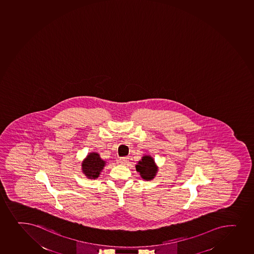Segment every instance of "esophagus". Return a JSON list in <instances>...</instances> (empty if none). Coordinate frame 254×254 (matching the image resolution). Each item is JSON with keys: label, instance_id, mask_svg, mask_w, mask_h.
<instances>
[{"label": "esophagus", "instance_id": "34e87169", "mask_svg": "<svg viewBox=\"0 0 254 254\" xmlns=\"http://www.w3.org/2000/svg\"><path fill=\"white\" fill-rule=\"evenodd\" d=\"M128 158L127 157L121 158L120 159V163L121 165H126V164L128 163Z\"/></svg>", "mask_w": 254, "mask_h": 254}]
</instances>
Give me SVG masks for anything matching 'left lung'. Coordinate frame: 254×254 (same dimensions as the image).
I'll use <instances>...</instances> for the list:
<instances>
[{"instance_id": "8db88e82", "label": "left lung", "mask_w": 254, "mask_h": 254, "mask_svg": "<svg viewBox=\"0 0 254 254\" xmlns=\"http://www.w3.org/2000/svg\"><path fill=\"white\" fill-rule=\"evenodd\" d=\"M137 172H139L142 179L152 181L158 172V166L151 155H144L135 166Z\"/></svg>"}]
</instances>
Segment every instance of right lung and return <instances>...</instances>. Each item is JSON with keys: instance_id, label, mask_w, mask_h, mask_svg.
<instances>
[{"instance_id": "obj_1", "label": "right lung", "mask_w": 254, "mask_h": 254, "mask_svg": "<svg viewBox=\"0 0 254 254\" xmlns=\"http://www.w3.org/2000/svg\"><path fill=\"white\" fill-rule=\"evenodd\" d=\"M106 161L103 160L97 152L88 153L85 159L82 161V172L88 179L95 180L99 177Z\"/></svg>"}]
</instances>
